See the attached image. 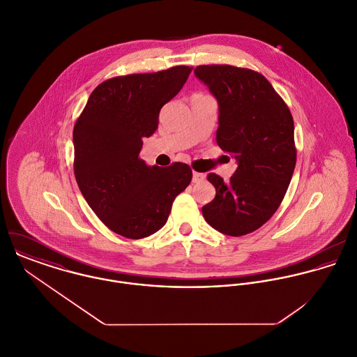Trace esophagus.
Listing matches in <instances>:
<instances>
[{"instance_id": "obj_1", "label": "esophagus", "mask_w": 357, "mask_h": 357, "mask_svg": "<svg viewBox=\"0 0 357 357\" xmlns=\"http://www.w3.org/2000/svg\"><path fill=\"white\" fill-rule=\"evenodd\" d=\"M202 180H204V173H198V172H194V173H192V181H194V183H199V181H202Z\"/></svg>"}]
</instances>
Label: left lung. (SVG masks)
Returning a JSON list of instances; mask_svg holds the SVG:
<instances>
[{
    "label": "left lung",
    "instance_id": "8db88e82",
    "mask_svg": "<svg viewBox=\"0 0 357 357\" xmlns=\"http://www.w3.org/2000/svg\"><path fill=\"white\" fill-rule=\"evenodd\" d=\"M195 77L218 102V147L236 159L229 181L207 180L215 198L202 207L208 225L242 236L264 225L282 204L296 167L294 121L268 79L228 64L198 66Z\"/></svg>",
    "mask_w": 357,
    "mask_h": 357
}]
</instances>
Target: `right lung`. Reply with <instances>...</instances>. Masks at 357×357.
I'll list each match as a JSON object with an SVG mask.
<instances>
[{"mask_svg": "<svg viewBox=\"0 0 357 357\" xmlns=\"http://www.w3.org/2000/svg\"><path fill=\"white\" fill-rule=\"evenodd\" d=\"M191 67L104 81L89 96L73 132L74 174L96 215L115 234L142 239L167 221L174 198L191 183L188 165L149 166L143 139L158 129L160 108L185 84Z\"/></svg>", "mask_w": 357, "mask_h": 357, "instance_id": "add662e5", "label": "right lung"}]
</instances>
